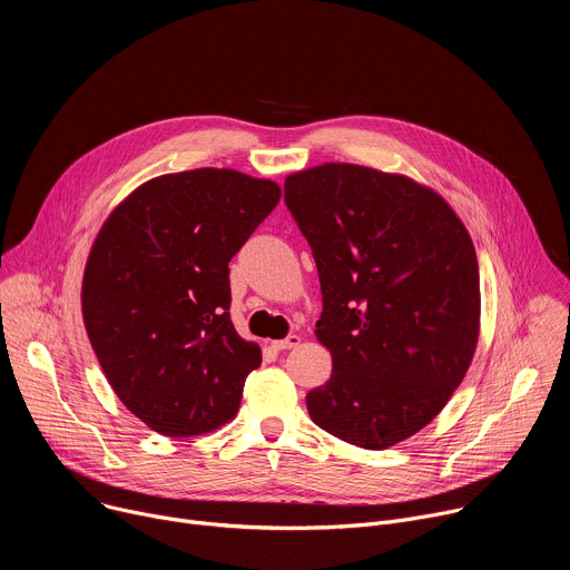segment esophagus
<instances>
[{
	"label": "esophagus",
	"instance_id": "34e87169",
	"mask_svg": "<svg viewBox=\"0 0 570 570\" xmlns=\"http://www.w3.org/2000/svg\"><path fill=\"white\" fill-rule=\"evenodd\" d=\"M299 343H302V338H299L297 334H291V336H286L284 341H273V350L284 352V350H293V347H297Z\"/></svg>",
	"mask_w": 570,
	"mask_h": 570
}]
</instances>
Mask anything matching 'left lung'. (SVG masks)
Returning <instances> with one entry per match:
<instances>
[{
    "label": "left lung",
    "mask_w": 570,
    "mask_h": 570,
    "mask_svg": "<svg viewBox=\"0 0 570 570\" xmlns=\"http://www.w3.org/2000/svg\"><path fill=\"white\" fill-rule=\"evenodd\" d=\"M284 198L317 266L315 336L334 365L306 394L311 420L361 449L409 440L440 415L478 345L464 223L413 178L345 161L291 174Z\"/></svg>",
    "instance_id": "left-lung-1"
}]
</instances>
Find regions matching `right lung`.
Listing matches in <instances>:
<instances>
[{
    "label": "right lung",
    "mask_w": 570,
    "mask_h": 570,
    "mask_svg": "<svg viewBox=\"0 0 570 570\" xmlns=\"http://www.w3.org/2000/svg\"><path fill=\"white\" fill-rule=\"evenodd\" d=\"M282 189L234 169H194L139 185L101 225L80 306L99 365L126 409L167 438L227 424L257 343L229 320V259Z\"/></svg>",
    "instance_id": "obj_1"
}]
</instances>
